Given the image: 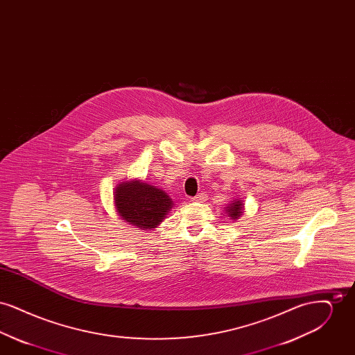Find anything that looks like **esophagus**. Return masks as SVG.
I'll return each instance as SVG.
<instances>
[{
	"label": "esophagus",
	"instance_id": "1",
	"mask_svg": "<svg viewBox=\"0 0 355 355\" xmlns=\"http://www.w3.org/2000/svg\"><path fill=\"white\" fill-rule=\"evenodd\" d=\"M206 198V194L205 193H200V194H197L196 197H193L191 200L194 201V202H200V201H203Z\"/></svg>",
	"mask_w": 355,
	"mask_h": 355
}]
</instances>
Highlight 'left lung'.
Listing matches in <instances>:
<instances>
[{"instance_id": "obj_1", "label": "left lung", "mask_w": 355, "mask_h": 355, "mask_svg": "<svg viewBox=\"0 0 355 355\" xmlns=\"http://www.w3.org/2000/svg\"><path fill=\"white\" fill-rule=\"evenodd\" d=\"M226 211L232 220H238V217H241L243 214V201L242 200L232 201L230 205L226 207Z\"/></svg>"}]
</instances>
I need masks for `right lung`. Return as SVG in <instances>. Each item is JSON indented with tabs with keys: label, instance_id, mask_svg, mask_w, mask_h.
Returning <instances> with one entry per match:
<instances>
[{
	"label": "right lung",
	"instance_id": "obj_1",
	"mask_svg": "<svg viewBox=\"0 0 355 355\" xmlns=\"http://www.w3.org/2000/svg\"><path fill=\"white\" fill-rule=\"evenodd\" d=\"M114 205L121 220L141 230H152L165 220L173 201L164 190L133 180L116 187Z\"/></svg>",
	"mask_w": 355,
	"mask_h": 355
}]
</instances>
